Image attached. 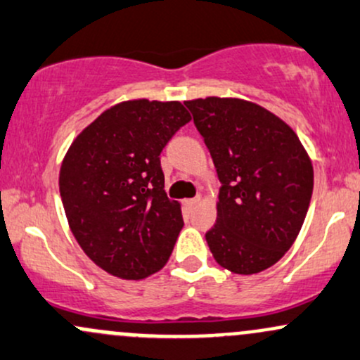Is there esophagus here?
I'll use <instances>...</instances> for the list:
<instances>
[{
	"label": "esophagus",
	"mask_w": 360,
	"mask_h": 360,
	"mask_svg": "<svg viewBox=\"0 0 360 360\" xmlns=\"http://www.w3.org/2000/svg\"><path fill=\"white\" fill-rule=\"evenodd\" d=\"M197 202H199V197H192V199H185L184 200V204L188 207V210H191V207H194Z\"/></svg>",
	"instance_id": "esophagus-1"
}]
</instances>
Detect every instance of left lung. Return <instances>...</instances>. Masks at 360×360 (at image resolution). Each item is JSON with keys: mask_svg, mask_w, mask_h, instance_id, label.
Segmentation results:
<instances>
[{"mask_svg": "<svg viewBox=\"0 0 360 360\" xmlns=\"http://www.w3.org/2000/svg\"><path fill=\"white\" fill-rule=\"evenodd\" d=\"M221 181L212 257L237 274L264 271L292 247L312 195V165L299 137L257 104L230 98L185 101Z\"/></svg>", "mask_w": 360, "mask_h": 360, "instance_id": "left-lung-1", "label": "left lung"}]
</instances>
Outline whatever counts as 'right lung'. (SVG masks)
I'll list each match as a JSON object with an SVG mask.
<instances>
[{
	"label": "right lung",
	"mask_w": 360,
	"mask_h": 360,
	"mask_svg": "<svg viewBox=\"0 0 360 360\" xmlns=\"http://www.w3.org/2000/svg\"><path fill=\"white\" fill-rule=\"evenodd\" d=\"M188 122L179 101H127L104 111L68 149L61 200L79 245L104 271L142 280L172 256L184 218L165 192L160 154Z\"/></svg>",
	"instance_id": "add662e5"
}]
</instances>
